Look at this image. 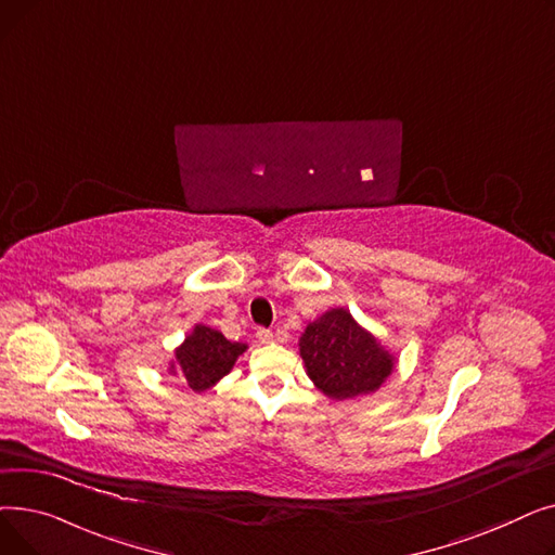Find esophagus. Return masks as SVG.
<instances>
[{"instance_id": "obj_1", "label": "esophagus", "mask_w": 555, "mask_h": 555, "mask_svg": "<svg viewBox=\"0 0 555 555\" xmlns=\"http://www.w3.org/2000/svg\"><path fill=\"white\" fill-rule=\"evenodd\" d=\"M272 339H274L272 331H268V328H258V331H256V341H258V344H270Z\"/></svg>"}]
</instances>
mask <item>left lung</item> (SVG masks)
Instances as JSON below:
<instances>
[{"label": "left lung", "mask_w": 555, "mask_h": 555, "mask_svg": "<svg viewBox=\"0 0 555 555\" xmlns=\"http://www.w3.org/2000/svg\"><path fill=\"white\" fill-rule=\"evenodd\" d=\"M299 356L312 385L333 400L377 391L398 362L346 308H331L306 326Z\"/></svg>", "instance_id": "obj_1"}]
</instances>
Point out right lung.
<instances>
[{"label": "right lung", "instance_id": "obj_1", "mask_svg": "<svg viewBox=\"0 0 555 555\" xmlns=\"http://www.w3.org/2000/svg\"><path fill=\"white\" fill-rule=\"evenodd\" d=\"M247 351V344L229 341L220 331L195 324L184 341L175 348L168 373L178 375L195 393L209 391Z\"/></svg>", "mask_w": 555, "mask_h": 555}]
</instances>
